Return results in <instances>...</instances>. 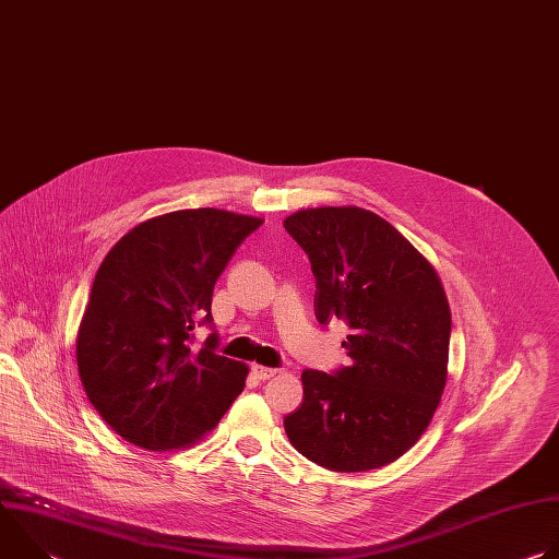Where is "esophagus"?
Masks as SVG:
<instances>
[{
    "mask_svg": "<svg viewBox=\"0 0 559 559\" xmlns=\"http://www.w3.org/2000/svg\"><path fill=\"white\" fill-rule=\"evenodd\" d=\"M252 371L259 380H270L278 373V369H272V367H263V365H252Z\"/></svg>",
    "mask_w": 559,
    "mask_h": 559,
    "instance_id": "esophagus-1",
    "label": "esophagus"
}]
</instances>
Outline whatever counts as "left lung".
Returning <instances> with one entry per match:
<instances>
[{
	"label": "left lung",
	"mask_w": 559,
	"mask_h": 559,
	"mask_svg": "<svg viewBox=\"0 0 559 559\" xmlns=\"http://www.w3.org/2000/svg\"><path fill=\"white\" fill-rule=\"evenodd\" d=\"M316 276L321 325L345 321L349 367L305 369L285 416L296 451L332 471L384 466L427 431L447 384L451 309L433 265L378 214L309 207L283 221Z\"/></svg>",
	"instance_id": "1"
}]
</instances>
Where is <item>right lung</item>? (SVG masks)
Here are the masks:
<instances>
[{
  "mask_svg": "<svg viewBox=\"0 0 559 559\" xmlns=\"http://www.w3.org/2000/svg\"><path fill=\"white\" fill-rule=\"evenodd\" d=\"M263 218L216 207L147 218L121 236L95 276L76 334L88 401L123 440L186 449L212 431L243 391L248 365L216 354L212 292Z\"/></svg>",
  "mask_w": 559,
  "mask_h": 559,
  "instance_id": "obj_1",
  "label": "right lung"
}]
</instances>
